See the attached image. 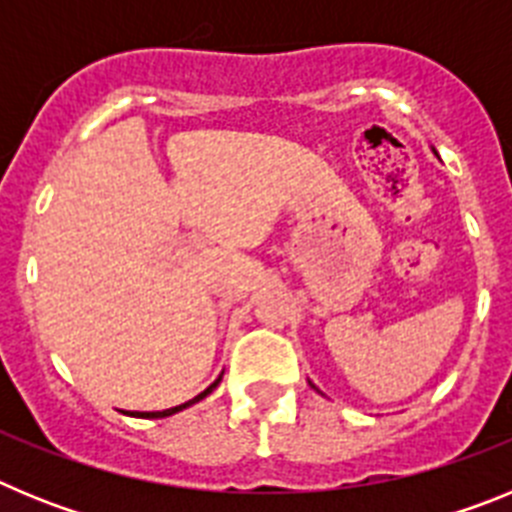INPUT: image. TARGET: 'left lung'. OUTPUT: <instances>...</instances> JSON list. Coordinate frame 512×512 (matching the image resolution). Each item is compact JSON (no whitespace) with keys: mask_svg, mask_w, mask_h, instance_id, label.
Returning <instances> with one entry per match:
<instances>
[{"mask_svg":"<svg viewBox=\"0 0 512 512\" xmlns=\"http://www.w3.org/2000/svg\"><path fill=\"white\" fill-rule=\"evenodd\" d=\"M310 384H312V382H310ZM312 387H315V384H312ZM315 390H318V387H315ZM318 392H320V390H318Z\"/></svg>","mask_w":512,"mask_h":512,"instance_id":"left-lung-1","label":"left lung"}]
</instances>
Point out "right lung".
<instances>
[{"label": "right lung", "instance_id": "1", "mask_svg": "<svg viewBox=\"0 0 512 512\" xmlns=\"http://www.w3.org/2000/svg\"><path fill=\"white\" fill-rule=\"evenodd\" d=\"M220 379H223V374H220V377H217L215 382H212L210 387H207L205 392H200V395H197V397H192V400H189V402H184V405H176V408H169V410H158V413H133V410H125V415H133V418H169V415H174V413H182V410L192 408V405H197V402H200V400H205V397L210 395L212 390H215L217 384H220Z\"/></svg>", "mask_w": 512, "mask_h": 512}]
</instances>
